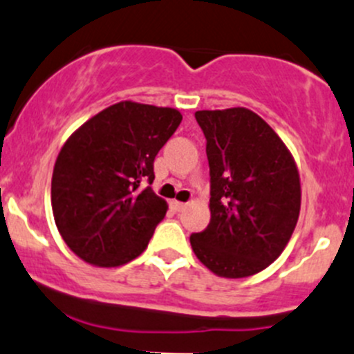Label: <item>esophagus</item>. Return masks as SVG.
I'll list each match as a JSON object with an SVG mask.
<instances>
[{
    "mask_svg": "<svg viewBox=\"0 0 354 354\" xmlns=\"http://www.w3.org/2000/svg\"><path fill=\"white\" fill-rule=\"evenodd\" d=\"M187 205H188V203H185V202H178V200H173V202H171V207H173L174 210H176V212L185 210V208H187Z\"/></svg>",
    "mask_w": 354,
    "mask_h": 354,
    "instance_id": "obj_1",
    "label": "esophagus"
}]
</instances>
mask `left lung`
I'll return each mask as SVG.
<instances>
[{
  "instance_id": "1",
  "label": "left lung",
  "mask_w": 354,
  "mask_h": 354,
  "mask_svg": "<svg viewBox=\"0 0 354 354\" xmlns=\"http://www.w3.org/2000/svg\"><path fill=\"white\" fill-rule=\"evenodd\" d=\"M210 166V224L189 236L203 266L245 278L283 252L300 214L302 189L292 152L270 125L244 106L198 110Z\"/></svg>"
}]
</instances>
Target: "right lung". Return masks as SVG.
Here are the masks:
<instances>
[{"label": "right lung", "instance_id": "1", "mask_svg": "<svg viewBox=\"0 0 354 354\" xmlns=\"http://www.w3.org/2000/svg\"><path fill=\"white\" fill-rule=\"evenodd\" d=\"M183 115L169 106L118 102L74 130L54 165L52 214L77 258L117 268L146 251L166 200L154 180V158Z\"/></svg>", "mask_w": 354, "mask_h": 354}]
</instances>
